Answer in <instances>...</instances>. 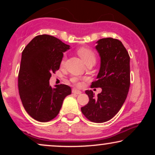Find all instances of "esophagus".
Listing matches in <instances>:
<instances>
[{"mask_svg":"<svg viewBox=\"0 0 155 155\" xmlns=\"http://www.w3.org/2000/svg\"><path fill=\"white\" fill-rule=\"evenodd\" d=\"M72 92H73V94H80L82 93L81 91L76 90V89H73V90H72Z\"/></svg>","mask_w":155,"mask_h":155,"instance_id":"1","label":"esophagus"}]
</instances>
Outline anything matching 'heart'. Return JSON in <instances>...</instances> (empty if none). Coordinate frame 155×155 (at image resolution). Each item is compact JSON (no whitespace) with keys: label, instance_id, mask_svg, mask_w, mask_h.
I'll return each instance as SVG.
<instances>
[{"label":"heart","instance_id":"heart-1","mask_svg":"<svg viewBox=\"0 0 155 155\" xmlns=\"http://www.w3.org/2000/svg\"><path fill=\"white\" fill-rule=\"evenodd\" d=\"M78 54L79 55L80 58H81L82 60L84 61V63H87L89 62V61H95V55L94 54V52H93L91 49H90V48L85 47L80 48L78 51ZM65 60V58L64 57V58H63L62 61H61V64H64ZM72 81L76 82L77 81V79H76L75 78H73V79H72Z\"/></svg>","mask_w":155,"mask_h":155}]
</instances>
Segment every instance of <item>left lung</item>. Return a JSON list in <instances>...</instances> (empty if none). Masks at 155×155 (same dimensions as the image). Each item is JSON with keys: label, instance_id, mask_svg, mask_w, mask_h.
<instances>
[{"label": "left lung", "instance_id": "1", "mask_svg": "<svg viewBox=\"0 0 155 155\" xmlns=\"http://www.w3.org/2000/svg\"><path fill=\"white\" fill-rule=\"evenodd\" d=\"M95 48L100 57V68L93 87L101 88L97 97L86 90L88 104L81 108L90 121L104 123L111 119L126 101L130 87V56L119 40L104 38L97 41Z\"/></svg>", "mask_w": 155, "mask_h": 155}]
</instances>
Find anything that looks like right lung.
Listing matches in <instances>:
<instances>
[{
	"mask_svg": "<svg viewBox=\"0 0 155 155\" xmlns=\"http://www.w3.org/2000/svg\"><path fill=\"white\" fill-rule=\"evenodd\" d=\"M71 46L53 36L35 37L23 50L18 75L19 94L25 111L40 122L58 115L63 101L71 94L66 84L52 87L51 73L60 68L63 53Z\"/></svg>",
	"mask_w": 155,
	"mask_h": 155,
	"instance_id": "1",
	"label": "right lung"
}]
</instances>
